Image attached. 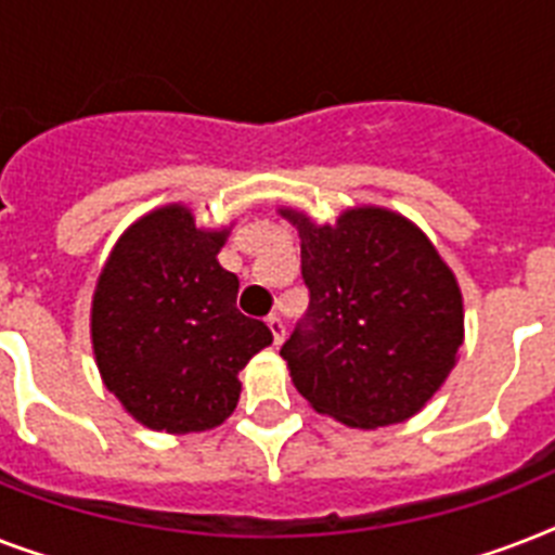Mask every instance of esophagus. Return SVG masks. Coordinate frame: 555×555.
<instances>
[{
  "label": "esophagus",
  "mask_w": 555,
  "mask_h": 555,
  "mask_svg": "<svg viewBox=\"0 0 555 555\" xmlns=\"http://www.w3.org/2000/svg\"><path fill=\"white\" fill-rule=\"evenodd\" d=\"M268 328L273 334V346H282V339H285V322L273 313V317H268Z\"/></svg>",
  "instance_id": "34e87169"
}]
</instances>
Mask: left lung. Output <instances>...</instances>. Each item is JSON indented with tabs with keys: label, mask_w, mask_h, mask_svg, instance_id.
Instances as JSON below:
<instances>
[{
	"label": "left lung",
	"mask_w": 555,
	"mask_h": 555,
	"mask_svg": "<svg viewBox=\"0 0 555 555\" xmlns=\"http://www.w3.org/2000/svg\"><path fill=\"white\" fill-rule=\"evenodd\" d=\"M299 227L308 313L279 354L322 414L377 429L421 412L455 365L464 305L429 238L388 209H348Z\"/></svg>",
	"instance_id": "obj_1"
}]
</instances>
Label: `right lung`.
<instances>
[{
    "label": "right lung",
    "instance_id": "right-lung-1",
    "mask_svg": "<svg viewBox=\"0 0 555 555\" xmlns=\"http://www.w3.org/2000/svg\"><path fill=\"white\" fill-rule=\"evenodd\" d=\"M224 233L164 207L117 242L91 305L94 357L108 391L158 431H204L238 403V371L273 343L235 308L238 276L216 261Z\"/></svg>",
    "mask_w": 555,
    "mask_h": 555
}]
</instances>
